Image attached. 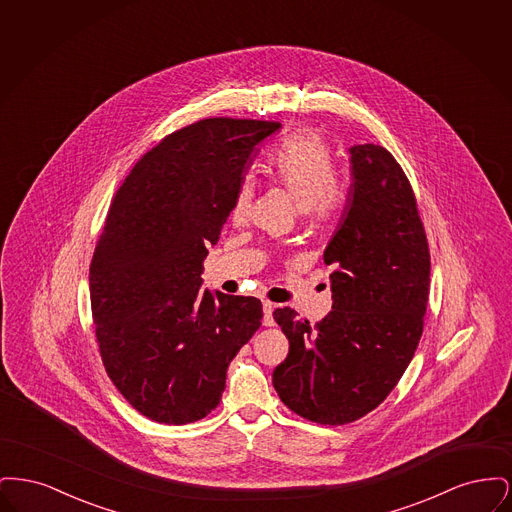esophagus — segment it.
I'll use <instances>...</instances> for the list:
<instances>
[{"label":"esophagus","instance_id":"obj_1","mask_svg":"<svg viewBox=\"0 0 512 512\" xmlns=\"http://www.w3.org/2000/svg\"><path fill=\"white\" fill-rule=\"evenodd\" d=\"M272 313H274V305L270 301H263V324L265 326H274Z\"/></svg>","mask_w":512,"mask_h":512}]
</instances>
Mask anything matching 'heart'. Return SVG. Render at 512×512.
<instances>
[{
	"label": "heart",
	"instance_id": "1",
	"mask_svg": "<svg viewBox=\"0 0 512 512\" xmlns=\"http://www.w3.org/2000/svg\"><path fill=\"white\" fill-rule=\"evenodd\" d=\"M268 176L292 195L299 213L309 222L332 219L343 201L334 180L336 163L328 144L313 130H297L284 138L268 155ZM255 195L251 178H242L230 205V219L242 224Z\"/></svg>",
	"mask_w": 512,
	"mask_h": 512
}]
</instances>
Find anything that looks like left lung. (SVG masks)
Returning <instances> with one entry per match:
<instances>
[{
    "mask_svg": "<svg viewBox=\"0 0 512 512\" xmlns=\"http://www.w3.org/2000/svg\"><path fill=\"white\" fill-rule=\"evenodd\" d=\"M351 186L324 249L332 311L311 326L284 307L274 320L290 353L272 384L293 413L347 424L376 409L411 363L422 336L430 251L413 188L386 147H349Z\"/></svg>",
    "mask_w": 512,
    "mask_h": 512,
    "instance_id": "8db88e82",
    "label": "left lung"
}]
</instances>
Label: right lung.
Here are the masks:
<instances>
[{"instance_id":"1","label":"right lung","mask_w":512,"mask_h":512,"mask_svg":"<svg viewBox=\"0 0 512 512\" xmlns=\"http://www.w3.org/2000/svg\"><path fill=\"white\" fill-rule=\"evenodd\" d=\"M280 122L205 119L151 147L115 195L90 265L101 361L161 424L201 420L261 326L257 297L201 293L209 247L259 144Z\"/></svg>"}]
</instances>
